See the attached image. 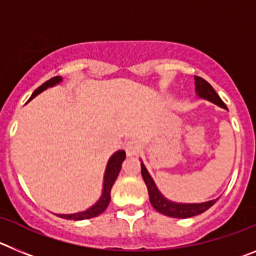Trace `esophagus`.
<instances>
[{
	"instance_id": "esophagus-1",
	"label": "esophagus",
	"mask_w": 256,
	"mask_h": 256,
	"mask_svg": "<svg viewBox=\"0 0 256 256\" xmlns=\"http://www.w3.org/2000/svg\"><path fill=\"white\" fill-rule=\"evenodd\" d=\"M141 148H142L141 144H140L138 141H136V140L126 142V152L128 156L138 155V154L141 152Z\"/></svg>"
}]
</instances>
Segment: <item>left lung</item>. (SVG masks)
<instances>
[{
    "instance_id": "1",
    "label": "left lung",
    "mask_w": 256,
    "mask_h": 256,
    "mask_svg": "<svg viewBox=\"0 0 256 256\" xmlns=\"http://www.w3.org/2000/svg\"><path fill=\"white\" fill-rule=\"evenodd\" d=\"M195 88L196 94L201 98L210 101V102L216 104V105L220 106L223 108H227L226 104L222 101L220 97L218 96L214 88L209 84V83L202 79L201 76H195ZM141 173L142 178H144L146 186H148V198H150V202L154 208L159 212L164 214V216H173V218H191L201 214V212H206L209 208L216 204V200H210L206 202H200V204H180V202H174V201L168 200L164 195H162V192L158 190L155 182H154L152 177L148 172L144 162H141Z\"/></svg>"
}]
</instances>
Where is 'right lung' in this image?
<instances>
[{
    "mask_svg": "<svg viewBox=\"0 0 256 256\" xmlns=\"http://www.w3.org/2000/svg\"><path fill=\"white\" fill-rule=\"evenodd\" d=\"M62 80L61 76H54V78L48 79L47 82H44V84L40 86V87L33 92L32 97L29 98V101L33 98V97L37 96L38 94H40L42 91L47 90L48 87H54V86L58 84V83ZM126 159V151L119 150L114 154V155L108 159V165H106L105 176H104V188H102V195H101L100 200L97 201L94 206H91L90 209L84 210V212H79L76 214H58V216L64 219H72V220H83V219H90L94 218V216H100L101 212H104L106 210V208L108 206V202H110V192H112V187L115 183L118 178V174L122 169V162Z\"/></svg>",
    "mask_w": 256,
    "mask_h": 256,
    "instance_id": "obj_1",
    "label": "right lung"
}]
</instances>
